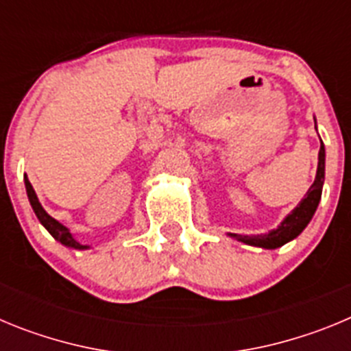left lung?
I'll use <instances>...</instances> for the list:
<instances>
[{"label": "left lung", "mask_w": 351, "mask_h": 351, "mask_svg": "<svg viewBox=\"0 0 351 351\" xmlns=\"http://www.w3.org/2000/svg\"><path fill=\"white\" fill-rule=\"evenodd\" d=\"M316 123V121H315ZM322 142V138H320ZM325 181V147L324 142L320 144V153H318V169H316V178L308 193L304 195V198L299 202V206L288 214L287 218L278 225V228L267 232V234L260 235H239V234H228V237L237 239L239 243H244L247 246L263 247V250H276L281 247L283 244L290 243L295 237L302 234V230L308 226L311 218L315 216L316 207L322 200V190H324Z\"/></svg>", "instance_id": "obj_1"}]
</instances>
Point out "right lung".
Returning <instances> with one entry per match:
<instances>
[{
	"label": "right lung",
	"instance_id": "obj_1",
	"mask_svg": "<svg viewBox=\"0 0 351 351\" xmlns=\"http://www.w3.org/2000/svg\"><path fill=\"white\" fill-rule=\"evenodd\" d=\"M24 184H26L27 198H29V204H31V207H33V210H35L36 218H38V221L45 226V230H47L49 234H51L52 237L58 241V243H61L63 246H66V247H71V250H79V251L89 250V247H91V246H88V244L79 243V241L73 237V234L70 232V228H66L63 223H60L58 219H54L52 216H49L47 210L43 209L42 204H40L38 197H36L35 190H33V186H31L29 179H27L26 176H24Z\"/></svg>",
	"mask_w": 351,
	"mask_h": 351
}]
</instances>
